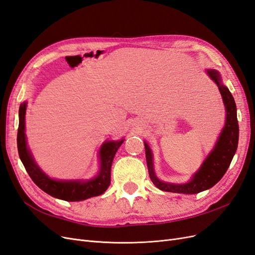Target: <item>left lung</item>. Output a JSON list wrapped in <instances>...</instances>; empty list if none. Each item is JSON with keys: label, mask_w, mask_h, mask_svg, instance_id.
Listing matches in <instances>:
<instances>
[{"label": "left lung", "mask_w": 255, "mask_h": 255, "mask_svg": "<svg viewBox=\"0 0 255 255\" xmlns=\"http://www.w3.org/2000/svg\"><path fill=\"white\" fill-rule=\"evenodd\" d=\"M207 74L217 84L223 103H225L227 111L226 126L222 129V133L220 134L219 139L217 143H216L214 150L206 157L203 165L194 175L191 181L186 184H170L159 181L153 169L152 152L148 143L144 142L145 159L150 179L158 189L163 191L192 195L213 187L216 183H218L221 180V177L227 172L236 152L238 145L239 129L234 98L225 85H222L220 74L218 73V71L210 69V70H207Z\"/></svg>", "instance_id": "1"}]
</instances>
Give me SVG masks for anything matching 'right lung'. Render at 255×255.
Here are the masks:
<instances>
[{
    "label": "right lung",
    "instance_id": "obj_1",
    "mask_svg": "<svg viewBox=\"0 0 255 255\" xmlns=\"http://www.w3.org/2000/svg\"><path fill=\"white\" fill-rule=\"evenodd\" d=\"M25 111L26 103L20 105L19 109V128L17 135V144L19 156L24 165L30 179L38 187L50 196L65 200V201H82L91 197L102 195L111 184V169L116 152L123 140L105 142L100 150L101 169L97 177L87 182L81 181H55L45 175L40 168L36 165L32 154L29 153L25 140Z\"/></svg>",
    "mask_w": 255,
    "mask_h": 255
}]
</instances>
